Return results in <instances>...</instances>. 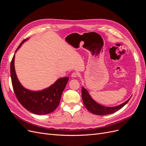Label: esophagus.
Returning a JSON list of instances; mask_svg holds the SVG:
<instances>
[{
  "mask_svg": "<svg viewBox=\"0 0 146 146\" xmlns=\"http://www.w3.org/2000/svg\"><path fill=\"white\" fill-rule=\"evenodd\" d=\"M78 76V74L77 72H73L72 74H71V77L72 78H76Z\"/></svg>",
  "mask_w": 146,
  "mask_h": 146,
  "instance_id": "34e87169",
  "label": "esophagus"
}]
</instances>
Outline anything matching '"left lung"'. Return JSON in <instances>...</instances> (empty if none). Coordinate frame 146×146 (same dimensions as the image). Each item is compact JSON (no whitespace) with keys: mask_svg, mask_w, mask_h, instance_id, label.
Segmentation results:
<instances>
[{"mask_svg":"<svg viewBox=\"0 0 146 146\" xmlns=\"http://www.w3.org/2000/svg\"><path fill=\"white\" fill-rule=\"evenodd\" d=\"M82 97L83 104L88 111L92 114H98V115H107V114H112L117 111L123 106L125 105L131 98L130 97V98L125 101V102L118 106H116V107H105V106L97 103L95 100H94L87 90L83 86L82 88Z\"/></svg>","mask_w":146,"mask_h":146,"instance_id":"1","label":"left lung"}]
</instances>
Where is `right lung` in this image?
<instances>
[{"label":"right lung","instance_id":"right-lung-1","mask_svg":"<svg viewBox=\"0 0 146 146\" xmlns=\"http://www.w3.org/2000/svg\"><path fill=\"white\" fill-rule=\"evenodd\" d=\"M24 39L16 50L28 40ZM14 55L11 62L10 72L13 90L16 98L23 107L28 111L35 114L43 115L53 112L58 107L62 92L67 84L69 77L58 78L51 86L41 91H32L26 89L19 81L15 68Z\"/></svg>","mask_w":146,"mask_h":146}]
</instances>
